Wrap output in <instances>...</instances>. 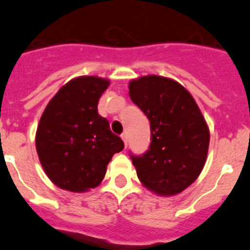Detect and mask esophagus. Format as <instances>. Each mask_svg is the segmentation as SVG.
<instances>
[{
  "label": "esophagus",
  "mask_w": 250,
  "mask_h": 250,
  "mask_svg": "<svg viewBox=\"0 0 250 250\" xmlns=\"http://www.w3.org/2000/svg\"><path fill=\"white\" fill-rule=\"evenodd\" d=\"M121 138H122V140H123L125 145H127V133H125V132H123V133L121 134Z\"/></svg>",
  "instance_id": "1"
}]
</instances>
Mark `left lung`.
<instances>
[{"instance_id": "8db88e82", "label": "left lung", "mask_w": 250, "mask_h": 250, "mask_svg": "<svg viewBox=\"0 0 250 250\" xmlns=\"http://www.w3.org/2000/svg\"><path fill=\"white\" fill-rule=\"evenodd\" d=\"M129 97L149 121L151 145L131 156L142 185L172 196L199 177L206 162L210 132L192 95L176 80L147 75L129 82Z\"/></svg>"}]
</instances>
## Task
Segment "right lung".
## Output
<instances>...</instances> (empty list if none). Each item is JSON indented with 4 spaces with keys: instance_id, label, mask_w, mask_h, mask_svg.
<instances>
[{
    "instance_id": "obj_1",
    "label": "right lung",
    "mask_w": 250,
    "mask_h": 250,
    "mask_svg": "<svg viewBox=\"0 0 250 250\" xmlns=\"http://www.w3.org/2000/svg\"><path fill=\"white\" fill-rule=\"evenodd\" d=\"M108 85L104 78H74L41 116L35 138L39 160L47 177L62 190L86 192L97 188L113 155L125 148L98 113L99 98Z\"/></svg>"
}]
</instances>
